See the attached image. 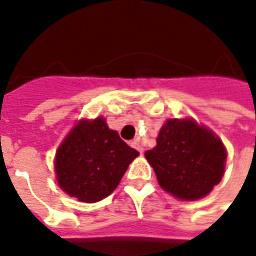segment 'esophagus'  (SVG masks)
<instances>
[{
	"mask_svg": "<svg viewBox=\"0 0 256 256\" xmlns=\"http://www.w3.org/2000/svg\"><path fill=\"white\" fill-rule=\"evenodd\" d=\"M132 146H133V148H136V150H138L140 154L142 155V152H144V148H142V145L140 144V140L138 138L134 140L133 142H132Z\"/></svg>",
	"mask_w": 256,
	"mask_h": 256,
	"instance_id": "1",
	"label": "esophagus"
}]
</instances>
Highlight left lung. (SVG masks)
Listing matches in <instances>:
<instances>
[{
	"mask_svg": "<svg viewBox=\"0 0 256 256\" xmlns=\"http://www.w3.org/2000/svg\"><path fill=\"white\" fill-rule=\"evenodd\" d=\"M226 148L211 128L193 118H170L156 146L145 152L163 190L185 202L206 198L225 174Z\"/></svg>",
	"mask_w": 256,
	"mask_h": 256,
	"instance_id": "obj_1",
	"label": "left lung"
}]
</instances>
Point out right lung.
I'll use <instances>...</instances> for the list:
<instances>
[{"label":"right lung","mask_w":256,"mask_h":256,"mask_svg":"<svg viewBox=\"0 0 256 256\" xmlns=\"http://www.w3.org/2000/svg\"><path fill=\"white\" fill-rule=\"evenodd\" d=\"M104 116L82 118L58 145L54 174L60 189L84 203L110 196L120 182L128 164L138 156Z\"/></svg>","instance_id":"add662e5"}]
</instances>
